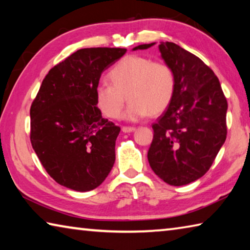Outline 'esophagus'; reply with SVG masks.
Listing matches in <instances>:
<instances>
[{
    "mask_svg": "<svg viewBox=\"0 0 250 250\" xmlns=\"http://www.w3.org/2000/svg\"><path fill=\"white\" fill-rule=\"evenodd\" d=\"M134 130H135V128H133V126H122V131H124L125 133L133 132Z\"/></svg>",
    "mask_w": 250,
    "mask_h": 250,
    "instance_id": "34e87169",
    "label": "esophagus"
}]
</instances>
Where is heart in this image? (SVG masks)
<instances>
[{
  "label": "heart",
  "instance_id": "b5f03b06",
  "mask_svg": "<svg viewBox=\"0 0 250 250\" xmlns=\"http://www.w3.org/2000/svg\"><path fill=\"white\" fill-rule=\"evenodd\" d=\"M110 83L103 82L95 88L97 107L110 119H118L125 105L129 104L125 118L137 121L163 112L173 99L175 76L170 66L151 58L130 55L109 71Z\"/></svg>",
  "mask_w": 250,
  "mask_h": 250
}]
</instances>
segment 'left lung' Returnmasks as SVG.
<instances>
[{
    "instance_id": "8db88e82",
    "label": "left lung",
    "mask_w": 250,
    "mask_h": 250,
    "mask_svg": "<svg viewBox=\"0 0 250 250\" xmlns=\"http://www.w3.org/2000/svg\"><path fill=\"white\" fill-rule=\"evenodd\" d=\"M159 50L174 73L175 91L170 105L152 125L147 160L166 183L186 185L209 170L226 140L227 100L214 71L195 55L170 42H162Z\"/></svg>"
}]
</instances>
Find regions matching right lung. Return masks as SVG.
<instances>
[{"instance_id": "obj_1", "label": "right lung", "mask_w": 250, "mask_h": 250, "mask_svg": "<svg viewBox=\"0 0 250 250\" xmlns=\"http://www.w3.org/2000/svg\"><path fill=\"white\" fill-rule=\"evenodd\" d=\"M125 48H83L53 67L31 107V142L46 172L67 188L91 191L116 160L120 128L101 116L95 88Z\"/></svg>"}]
</instances>
